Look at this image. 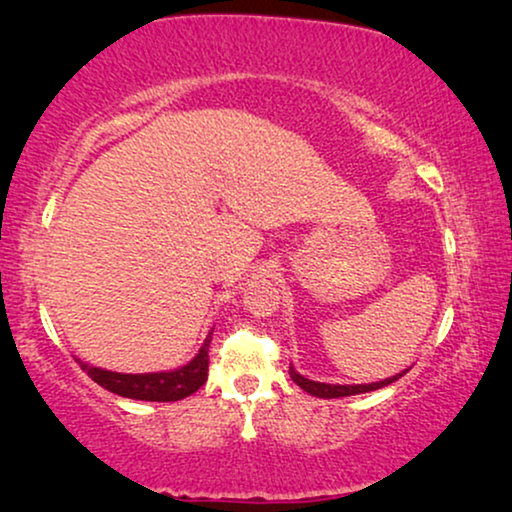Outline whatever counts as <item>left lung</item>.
<instances>
[{"mask_svg": "<svg viewBox=\"0 0 512 512\" xmlns=\"http://www.w3.org/2000/svg\"><path fill=\"white\" fill-rule=\"evenodd\" d=\"M289 375L291 380L298 384L300 389H305L307 394L312 396H319V398H342V396H354V394H366V391H375V389H382L387 387V384L396 382L401 375H394L389 377V380H382V382H373V384H324V382H314V380H307L300 373L293 370V366L289 368Z\"/></svg>", "mask_w": 512, "mask_h": 512, "instance_id": "obj_1", "label": "left lung"}]
</instances>
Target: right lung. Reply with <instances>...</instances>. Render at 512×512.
Masks as SVG:
<instances>
[{
  "instance_id": "1",
  "label": "right lung",
  "mask_w": 512,
  "mask_h": 512,
  "mask_svg": "<svg viewBox=\"0 0 512 512\" xmlns=\"http://www.w3.org/2000/svg\"><path fill=\"white\" fill-rule=\"evenodd\" d=\"M209 340H212V335H207L205 345L200 347V352L193 361H188L186 366H181L177 370H170V373L125 375V373H111V370L88 366V363L83 361L79 363L88 373L90 380H95L100 387L109 389L111 394L137 398V401H160V403L181 401V398L195 394V391L207 382Z\"/></svg>"
}]
</instances>
